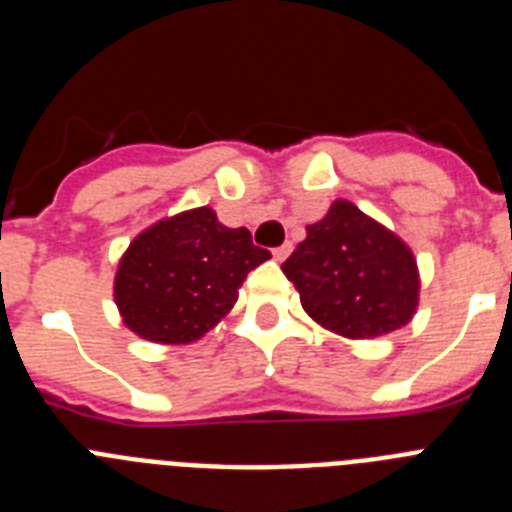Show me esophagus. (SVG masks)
Wrapping results in <instances>:
<instances>
[{
	"label": "esophagus",
	"instance_id": "34e87169",
	"mask_svg": "<svg viewBox=\"0 0 512 512\" xmlns=\"http://www.w3.org/2000/svg\"><path fill=\"white\" fill-rule=\"evenodd\" d=\"M289 253H292V243H282V246H279V248H274V259L284 261L289 256Z\"/></svg>",
	"mask_w": 512,
	"mask_h": 512
}]
</instances>
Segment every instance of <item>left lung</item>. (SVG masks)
<instances>
[{"label": "left lung", "mask_w": 512, "mask_h": 512, "mask_svg": "<svg viewBox=\"0 0 512 512\" xmlns=\"http://www.w3.org/2000/svg\"><path fill=\"white\" fill-rule=\"evenodd\" d=\"M312 320L346 338H374L410 323L418 307V266L395 233L338 200L307 225L282 264Z\"/></svg>", "instance_id": "obj_1"}]
</instances>
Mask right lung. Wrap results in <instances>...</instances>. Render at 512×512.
<instances>
[{
	"label": "right lung",
	"instance_id": "1",
	"mask_svg": "<svg viewBox=\"0 0 512 512\" xmlns=\"http://www.w3.org/2000/svg\"><path fill=\"white\" fill-rule=\"evenodd\" d=\"M271 259L246 228H225L210 207L151 225L130 243L115 277L122 323L156 343H189L220 323L238 287Z\"/></svg>",
	"mask_w": 512,
	"mask_h": 512
}]
</instances>
